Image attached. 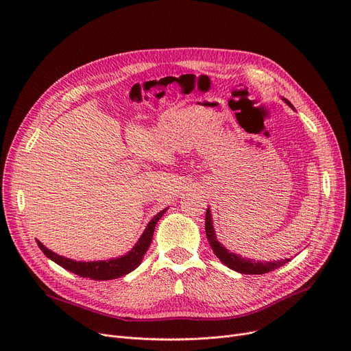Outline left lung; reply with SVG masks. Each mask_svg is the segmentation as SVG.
Returning a JSON list of instances; mask_svg holds the SVG:
<instances>
[{
	"label": "left lung",
	"mask_w": 351,
	"mask_h": 351,
	"mask_svg": "<svg viewBox=\"0 0 351 351\" xmlns=\"http://www.w3.org/2000/svg\"><path fill=\"white\" fill-rule=\"evenodd\" d=\"M283 101L294 109V106L283 98ZM205 230L208 236V242L210 247L213 249V253L219 257V261L223 265H226L229 269H233L234 271L243 273V274H263L269 273L274 269H279L280 266L286 265L290 262V259H282V261H273V262H256L253 259H245L241 254H236L233 252H229L222 243H220L216 239V233L213 229V220H212V213L210 209L208 208L206 210V222H205Z\"/></svg>",
	"instance_id": "1"
}]
</instances>
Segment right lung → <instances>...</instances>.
Returning <instances> with one entry per match:
<instances>
[{
  "mask_svg": "<svg viewBox=\"0 0 351 351\" xmlns=\"http://www.w3.org/2000/svg\"><path fill=\"white\" fill-rule=\"evenodd\" d=\"M166 210H168V208L160 210L158 215H155L151 219V222L147 223V226L145 228L142 236L139 237V241L135 243V246L131 250H129L126 254H123L121 257H117V259L97 261V262H77V261L68 259V257H64V256L53 253L52 250L45 247L40 241H36V245L40 246V249L48 257V259H51L52 262L60 265L65 270H69L71 273H75V274L81 276V278H88V279H92V280L118 279V278H122V276H125L128 273H131L132 270H135L141 265L146 250L149 249V246H151L158 220L163 216V213Z\"/></svg>",
  "mask_w": 351,
  "mask_h": 351,
  "instance_id": "right-lung-1",
  "label": "right lung"
}]
</instances>
